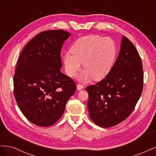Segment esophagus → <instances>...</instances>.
<instances>
[{"mask_svg":"<svg viewBox=\"0 0 156 156\" xmlns=\"http://www.w3.org/2000/svg\"><path fill=\"white\" fill-rule=\"evenodd\" d=\"M77 88L78 90H81L84 88V87H83V85H82V84H78L77 85Z\"/></svg>","mask_w":156,"mask_h":156,"instance_id":"esophagus-1","label":"esophagus"}]
</instances>
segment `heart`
Wrapping results in <instances>:
<instances>
[{
  "label": "heart",
  "instance_id": "obj_1",
  "mask_svg": "<svg viewBox=\"0 0 156 156\" xmlns=\"http://www.w3.org/2000/svg\"><path fill=\"white\" fill-rule=\"evenodd\" d=\"M71 51L63 56L66 73L74 77L83 62L85 69L79 75L78 79L87 82L92 77L101 80L107 76L114 64L117 49L115 41L109 37L89 35L79 38Z\"/></svg>",
  "mask_w": 156,
  "mask_h": 156
}]
</instances>
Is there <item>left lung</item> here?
Returning a JSON list of instances; mask_svg holds the SVG:
<instances>
[{"label": "left lung", "instance_id": "obj_1", "mask_svg": "<svg viewBox=\"0 0 156 156\" xmlns=\"http://www.w3.org/2000/svg\"><path fill=\"white\" fill-rule=\"evenodd\" d=\"M143 79L138 51L123 36L119 56L110 72L95 85L86 88L91 120L101 127L114 126L126 120L142 94Z\"/></svg>", "mask_w": 156, "mask_h": 156}]
</instances>
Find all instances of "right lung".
I'll list each match as a JSON object with an SVG mask.
<instances>
[{
	"mask_svg": "<svg viewBox=\"0 0 156 156\" xmlns=\"http://www.w3.org/2000/svg\"><path fill=\"white\" fill-rule=\"evenodd\" d=\"M71 34L63 30L40 32L23 48L13 76V92L23 114L32 123L48 127L63 115L76 90L73 79L60 72V51Z\"/></svg>",
	"mask_w": 156,
	"mask_h": 156,
	"instance_id": "obj_1",
	"label": "right lung"
}]
</instances>
